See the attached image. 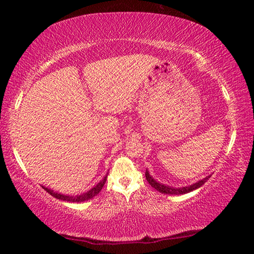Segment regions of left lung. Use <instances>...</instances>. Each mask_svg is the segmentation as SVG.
<instances>
[{
	"label": "left lung",
	"mask_w": 254,
	"mask_h": 254,
	"mask_svg": "<svg viewBox=\"0 0 254 254\" xmlns=\"http://www.w3.org/2000/svg\"><path fill=\"white\" fill-rule=\"evenodd\" d=\"M209 177H210V176H208V177L204 178L203 180H200V182H198V183L191 185V186L183 187V188H171V187H169V186H165V185L157 183L156 180H154V179L151 177V176L149 175L148 171H145V178H147L148 183H149L150 185H151V186H152L154 189H156V190L162 192V194H168V195H180V194H186V192L195 190V189L199 188L200 186H203V185H204L206 182H207Z\"/></svg>",
	"instance_id": "8db88e82"
}]
</instances>
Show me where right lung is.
I'll return each instance as SVG.
<instances>
[{
    "instance_id": "right-lung-1",
    "label": "right lung",
    "mask_w": 254,
    "mask_h": 254,
    "mask_svg": "<svg viewBox=\"0 0 254 254\" xmlns=\"http://www.w3.org/2000/svg\"><path fill=\"white\" fill-rule=\"evenodd\" d=\"M106 178H107V175L105 176L103 180H101L100 183H98L95 187H93L91 190H88L87 192H84V194L81 195H77V196H67V195H62V194H58V192H55L54 190H51V189H48L46 187H42L45 189V190L50 194L51 196H54L55 198L57 199H62V200H65V201H72V203H80V201H85V200H88L93 198L94 196H96L98 192L102 190L103 186H104V184L106 182Z\"/></svg>"
}]
</instances>
